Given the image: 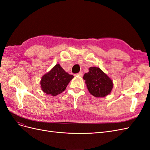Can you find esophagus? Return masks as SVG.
Listing matches in <instances>:
<instances>
[{
    "label": "esophagus",
    "mask_w": 150,
    "mask_h": 150,
    "mask_svg": "<svg viewBox=\"0 0 150 150\" xmlns=\"http://www.w3.org/2000/svg\"><path fill=\"white\" fill-rule=\"evenodd\" d=\"M77 75L79 76H83V72H79V73L77 74Z\"/></svg>",
    "instance_id": "esophagus-1"
}]
</instances>
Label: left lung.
I'll return each mask as SVG.
<instances>
[{
    "label": "left lung",
    "instance_id": "left-lung-1",
    "mask_svg": "<svg viewBox=\"0 0 150 150\" xmlns=\"http://www.w3.org/2000/svg\"><path fill=\"white\" fill-rule=\"evenodd\" d=\"M83 79L90 94L96 98L107 96L113 88L111 79L99 67H90Z\"/></svg>",
    "mask_w": 150,
    "mask_h": 150
}]
</instances>
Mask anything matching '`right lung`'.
I'll list each match as a JSON object with an SVG mask.
<instances>
[{"instance_id":"add662e5","label":"right lung","mask_w":150,"mask_h":150,"mask_svg":"<svg viewBox=\"0 0 150 150\" xmlns=\"http://www.w3.org/2000/svg\"><path fill=\"white\" fill-rule=\"evenodd\" d=\"M74 78L66 72L59 64H57L46 74L42 76L40 81L42 91L51 96L62 93Z\"/></svg>"}]
</instances>
